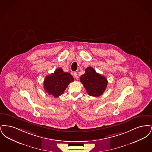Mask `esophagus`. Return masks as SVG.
Returning <instances> with one entry per match:
<instances>
[{
	"label": "esophagus",
	"mask_w": 152,
	"mask_h": 152,
	"mask_svg": "<svg viewBox=\"0 0 152 152\" xmlns=\"http://www.w3.org/2000/svg\"><path fill=\"white\" fill-rule=\"evenodd\" d=\"M73 75H74V77H75L76 79H78V75H77V73L76 72H75L73 73Z\"/></svg>",
	"instance_id": "obj_1"
}]
</instances>
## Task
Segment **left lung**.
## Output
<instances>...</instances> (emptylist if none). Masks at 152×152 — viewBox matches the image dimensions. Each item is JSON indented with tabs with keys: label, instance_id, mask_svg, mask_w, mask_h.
I'll list each match as a JSON object with an SVG mask.
<instances>
[{
	"label": "left lung",
	"instance_id": "8db88e82",
	"mask_svg": "<svg viewBox=\"0 0 152 152\" xmlns=\"http://www.w3.org/2000/svg\"><path fill=\"white\" fill-rule=\"evenodd\" d=\"M86 72L81 76L80 81L91 96L99 97L105 91L108 81L105 77L97 73L91 66L86 69Z\"/></svg>",
	"mask_w": 152,
	"mask_h": 152
}]
</instances>
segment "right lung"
Segmentation results:
<instances>
[{"label": "right lung", "instance_id": "1", "mask_svg": "<svg viewBox=\"0 0 152 152\" xmlns=\"http://www.w3.org/2000/svg\"><path fill=\"white\" fill-rule=\"evenodd\" d=\"M73 81L74 79L69 73L65 72L58 68L45 78L44 88L48 94L58 97L64 94L68 84Z\"/></svg>", "mask_w": 152, "mask_h": 152}]
</instances>
